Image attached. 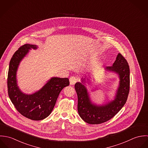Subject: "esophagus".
Instances as JSON below:
<instances>
[{
    "mask_svg": "<svg viewBox=\"0 0 148 148\" xmlns=\"http://www.w3.org/2000/svg\"><path fill=\"white\" fill-rule=\"evenodd\" d=\"M69 81H70V84L71 85H74L77 82V78L76 77H71L70 78Z\"/></svg>",
    "mask_w": 148,
    "mask_h": 148,
    "instance_id": "1",
    "label": "esophagus"
}]
</instances>
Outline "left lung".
<instances>
[{
    "instance_id": "1",
    "label": "left lung",
    "mask_w": 148,
    "mask_h": 148,
    "mask_svg": "<svg viewBox=\"0 0 148 148\" xmlns=\"http://www.w3.org/2000/svg\"><path fill=\"white\" fill-rule=\"evenodd\" d=\"M107 71L113 72L118 75L119 85L114 99L103 105L93 103L86 84H90V76L82 78L81 82H77L75 89L78 96V112L85 122L89 124H100L113 118L125 104L130 86V70L128 63L118 53L112 66L105 68Z\"/></svg>"
}]
</instances>
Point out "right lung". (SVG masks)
Wrapping results in <instances>:
<instances>
[{
  "label": "right lung",
  "mask_w": 148,
  "mask_h": 148,
  "mask_svg": "<svg viewBox=\"0 0 148 148\" xmlns=\"http://www.w3.org/2000/svg\"><path fill=\"white\" fill-rule=\"evenodd\" d=\"M35 45L26 44L13 55L10 62L7 78L8 96L16 109L23 116L34 121L47 117L53 111L59 93L69 85L67 78L52 77L38 91L32 94L23 92L18 86L16 73L21 62Z\"/></svg>",
  "instance_id": "right-lung-1"
}]
</instances>
